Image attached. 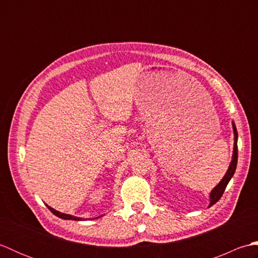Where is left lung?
Listing matches in <instances>:
<instances>
[{
    "mask_svg": "<svg viewBox=\"0 0 258 258\" xmlns=\"http://www.w3.org/2000/svg\"><path fill=\"white\" fill-rule=\"evenodd\" d=\"M233 130H234V136H235V143H234V151H233V158L232 162L229 164V167L227 169V172L225 174V176L223 177V179L221 180L220 183L217 184L216 187H214V189L211 191L210 199H211V203H210V207L212 205L215 204L216 202L220 201V199L222 197L224 190H225L226 186L228 184L229 180L233 177V175L235 173V169H236V165H237V158H238V153H237V131H236V126L233 123Z\"/></svg>",
    "mask_w": 258,
    "mask_h": 258,
    "instance_id": "obj_1",
    "label": "left lung"
}]
</instances>
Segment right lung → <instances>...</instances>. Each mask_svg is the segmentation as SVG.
Listing matches in <instances>:
<instances>
[{"instance_id": "obj_1", "label": "right lung", "mask_w": 258, "mask_h": 258, "mask_svg": "<svg viewBox=\"0 0 258 258\" xmlns=\"http://www.w3.org/2000/svg\"><path fill=\"white\" fill-rule=\"evenodd\" d=\"M47 207H48V210H50L54 214V215H56L57 217L62 218V220H72V221H81L82 220V218H80V217L72 216V215H69V214H64V213H61L58 211H55L54 208H52L50 206H47ZM98 217H101V216H98ZM98 217H95V218H98Z\"/></svg>"}]
</instances>
